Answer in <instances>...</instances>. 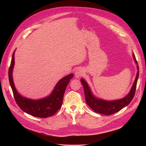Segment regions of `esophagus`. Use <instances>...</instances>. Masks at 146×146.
Listing matches in <instances>:
<instances>
[{
  "label": "esophagus",
  "mask_w": 146,
  "mask_h": 146,
  "mask_svg": "<svg viewBox=\"0 0 146 146\" xmlns=\"http://www.w3.org/2000/svg\"><path fill=\"white\" fill-rule=\"evenodd\" d=\"M83 74H84V72L82 68H78L74 73L75 77L76 78H79L81 77V76H82L83 75Z\"/></svg>",
  "instance_id": "34e87169"
}]
</instances>
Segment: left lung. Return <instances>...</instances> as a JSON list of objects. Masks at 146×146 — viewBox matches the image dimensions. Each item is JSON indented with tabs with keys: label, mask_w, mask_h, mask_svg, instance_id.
Wrapping results in <instances>:
<instances>
[{
	"label": "left lung",
	"mask_w": 146,
	"mask_h": 146,
	"mask_svg": "<svg viewBox=\"0 0 146 146\" xmlns=\"http://www.w3.org/2000/svg\"><path fill=\"white\" fill-rule=\"evenodd\" d=\"M133 57L135 63L137 64V61L136 60L134 54L133 53ZM137 73L133 85L130 90L129 94L124 98L115 101H105L101 99L96 98L92 94V92L90 89L86 82L82 79L81 83L84 89V92H85V99L87 104L95 112L104 114L106 115H109L113 113H116L119 111L126 106H127L130 102H131L134 96L137 83L139 76V65H137Z\"/></svg>",
	"instance_id": "left-lung-1"
}]
</instances>
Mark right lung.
<instances>
[{
	"label": "right lung",
	"mask_w": 146,
	"mask_h": 146,
	"mask_svg": "<svg viewBox=\"0 0 146 146\" xmlns=\"http://www.w3.org/2000/svg\"><path fill=\"white\" fill-rule=\"evenodd\" d=\"M14 54L15 51L12 54L8 76L10 85L17 105L23 111L34 117L47 118L53 115L61 108L65 90L71 79L73 78V74H68L60 80L51 94L47 97L38 100H33L23 97L18 94L13 81L12 71L15 63Z\"/></svg>",
	"instance_id": "1"
}]
</instances>
